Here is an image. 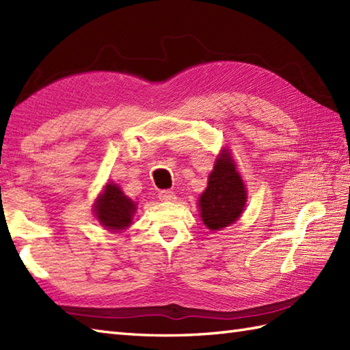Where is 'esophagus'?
<instances>
[{"label": "esophagus", "instance_id": "34e87169", "mask_svg": "<svg viewBox=\"0 0 350 350\" xmlns=\"http://www.w3.org/2000/svg\"><path fill=\"white\" fill-rule=\"evenodd\" d=\"M158 197H159V200H161V202H174V198H176V196H174V192H173V191H168V189H163V191H159V194H158Z\"/></svg>", "mask_w": 350, "mask_h": 350}]
</instances>
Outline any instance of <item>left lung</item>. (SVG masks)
Instances as JSON below:
<instances>
[{
  "instance_id": "8db88e82",
  "label": "left lung",
  "mask_w": 350,
  "mask_h": 350,
  "mask_svg": "<svg viewBox=\"0 0 350 350\" xmlns=\"http://www.w3.org/2000/svg\"><path fill=\"white\" fill-rule=\"evenodd\" d=\"M247 204V189L228 148H222L209 174L207 188L198 198L204 226L217 232L239 219Z\"/></svg>"
}]
</instances>
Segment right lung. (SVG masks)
<instances>
[{"label":"right lung","mask_w":350,"mask_h":350,"mask_svg":"<svg viewBox=\"0 0 350 350\" xmlns=\"http://www.w3.org/2000/svg\"><path fill=\"white\" fill-rule=\"evenodd\" d=\"M93 212L100 226L109 232H122L132 224L137 203L123 194L117 183H107L103 192L93 204Z\"/></svg>","instance_id":"right-lung-1"}]
</instances>
